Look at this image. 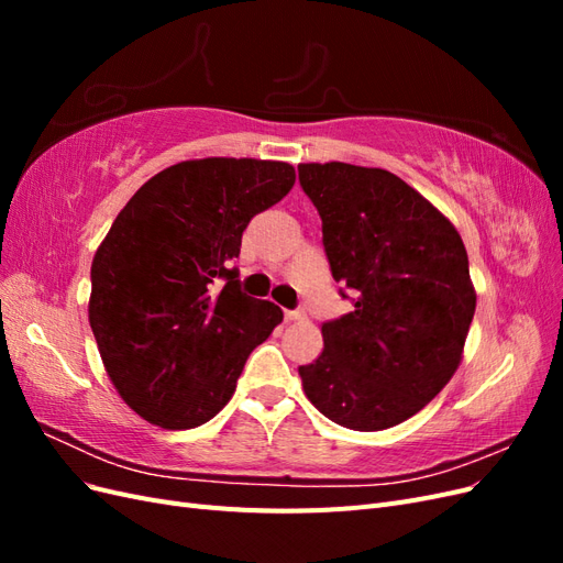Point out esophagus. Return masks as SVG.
<instances>
[{"mask_svg": "<svg viewBox=\"0 0 563 563\" xmlns=\"http://www.w3.org/2000/svg\"><path fill=\"white\" fill-rule=\"evenodd\" d=\"M302 317H305L302 310H286V312H284V319H286V321H296V319H302Z\"/></svg>", "mask_w": 563, "mask_h": 563, "instance_id": "1", "label": "esophagus"}]
</instances>
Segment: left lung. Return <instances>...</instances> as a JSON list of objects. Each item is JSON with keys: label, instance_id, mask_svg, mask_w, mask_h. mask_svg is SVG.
Listing matches in <instances>:
<instances>
[{"label": "left lung", "instance_id": "left-lung-1", "mask_svg": "<svg viewBox=\"0 0 563 563\" xmlns=\"http://www.w3.org/2000/svg\"><path fill=\"white\" fill-rule=\"evenodd\" d=\"M298 180L340 296L354 305L323 323V352L298 368L305 395L347 430L395 428L444 389L463 356L476 308L465 244L385 168L300 164Z\"/></svg>", "mask_w": 563, "mask_h": 563}]
</instances>
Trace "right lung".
Returning <instances> with one entry per match:
<instances>
[{
	"instance_id": "add662e5",
	"label": "right lung",
	"mask_w": 563,
	"mask_h": 563,
	"mask_svg": "<svg viewBox=\"0 0 563 563\" xmlns=\"http://www.w3.org/2000/svg\"><path fill=\"white\" fill-rule=\"evenodd\" d=\"M296 183L291 164L209 157L152 176L98 246L89 321L122 399L164 430L209 422L282 323L242 294V234Z\"/></svg>"
}]
</instances>
